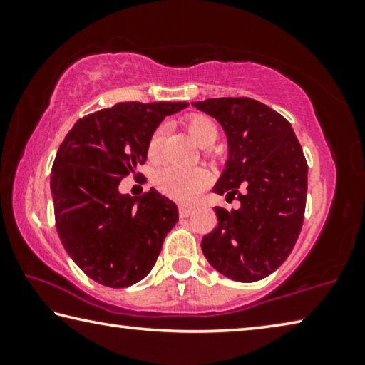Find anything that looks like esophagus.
I'll return each mask as SVG.
<instances>
[{
    "label": "esophagus",
    "mask_w": 365,
    "mask_h": 365,
    "mask_svg": "<svg viewBox=\"0 0 365 365\" xmlns=\"http://www.w3.org/2000/svg\"><path fill=\"white\" fill-rule=\"evenodd\" d=\"M193 211H195V209L191 207V206L182 205L180 207H178V214H180V217H190V215L193 214Z\"/></svg>",
    "instance_id": "obj_1"
}]
</instances>
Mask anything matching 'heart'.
Wrapping results in <instances>:
<instances>
[{
    "mask_svg": "<svg viewBox=\"0 0 365 365\" xmlns=\"http://www.w3.org/2000/svg\"><path fill=\"white\" fill-rule=\"evenodd\" d=\"M185 127L190 133V137L195 140L196 145L201 148H209L215 143L219 137V128L211 117L202 114H193L185 120ZM164 128L158 127L153 132L148 141V156L158 158L163 143ZM209 183V175L206 170L200 168L196 169H177V168H164L158 170L153 177V185L160 193L174 197L177 201L188 202L205 190Z\"/></svg>",
    "mask_w": 365,
    "mask_h": 365,
    "instance_id": "heart-1",
    "label": "heart"
}]
</instances>
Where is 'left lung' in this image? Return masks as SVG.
I'll return each instance as SVG.
<instances>
[{"label":"left lung","instance_id":"left-lung-1","mask_svg":"<svg viewBox=\"0 0 365 365\" xmlns=\"http://www.w3.org/2000/svg\"><path fill=\"white\" fill-rule=\"evenodd\" d=\"M217 120L228 156L214 193L240 207H215L217 227L201 242L209 264L235 282L262 280L287 261L304 220L307 163L285 117L251 98L191 103Z\"/></svg>","mask_w":365,"mask_h":365}]
</instances>
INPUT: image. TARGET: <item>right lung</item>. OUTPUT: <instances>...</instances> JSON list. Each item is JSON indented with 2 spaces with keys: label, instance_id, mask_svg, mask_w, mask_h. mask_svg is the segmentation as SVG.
Segmentation results:
<instances>
[{
  "label": "right lung",
  "instance_id": "1",
  "mask_svg": "<svg viewBox=\"0 0 365 365\" xmlns=\"http://www.w3.org/2000/svg\"><path fill=\"white\" fill-rule=\"evenodd\" d=\"M188 103H117L85 115L66 135L51 170L56 228L91 280L125 288L150 274L178 220L174 201L151 188L123 195L119 183L148 156V141Z\"/></svg>",
  "mask_w": 365,
  "mask_h": 365
}]
</instances>
